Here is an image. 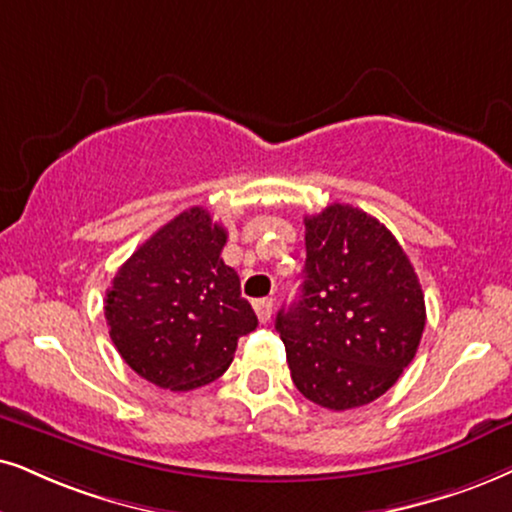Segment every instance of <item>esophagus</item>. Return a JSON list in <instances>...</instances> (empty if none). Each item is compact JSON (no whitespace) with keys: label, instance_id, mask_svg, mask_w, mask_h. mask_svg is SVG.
<instances>
[{"label":"esophagus","instance_id":"1","mask_svg":"<svg viewBox=\"0 0 512 512\" xmlns=\"http://www.w3.org/2000/svg\"><path fill=\"white\" fill-rule=\"evenodd\" d=\"M252 307H255L257 319H260L262 323H267L271 319V312H274V300H271V297H262V300H255Z\"/></svg>","mask_w":512,"mask_h":512}]
</instances>
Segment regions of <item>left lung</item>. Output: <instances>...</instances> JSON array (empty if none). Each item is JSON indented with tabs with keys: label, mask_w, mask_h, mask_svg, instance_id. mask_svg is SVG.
Segmentation results:
<instances>
[{
	"label": "left lung",
	"mask_w": 512,
	"mask_h": 512,
	"mask_svg": "<svg viewBox=\"0 0 512 512\" xmlns=\"http://www.w3.org/2000/svg\"><path fill=\"white\" fill-rule=\"evenodd\" d=\"M300 300L276 316L290 378L314 404H371L416 357L425 297L392 231L368 212L333 203L304 217Z\"/></svg>",
	"instance_id": "obj_1"
}]
</instances>
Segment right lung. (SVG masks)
<instances>
[{
	"mask_svg": "<svg viewBox=\"0 0 512 512\" xmlns=\"http://www.w3.org/2000/svg\"><path fill=\"white\" fill-rule=\"evenodd\" d=\"M226 229L191 208L160 226L115 274L103 314L125 364L172 392L219 378L257 316L222 260Z\"/></svg>",
	"mask_w": 512,
	"mask_h": 512,
	"instance_id": "add662e5",
	"label": "right lung"
}]
</instances>
